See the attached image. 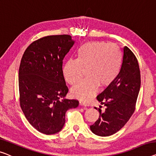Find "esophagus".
<instances>
[{
    "label": "esophagus",
    "mask_w": 156,
    "mask_h": 156,
    "mask_svg": "<svg viewBox=\"0 0 156 156\" xmlns=\"http://www.w3.org/2000/svg\"><path fill=\"white\" fill-rule=\"evenodd\" d=\"M80 105L84 106H88V104H87V103H85V102L83 101H80Z\"/></svg>",
    "instance_id": "34e87169"
}]
</instances>
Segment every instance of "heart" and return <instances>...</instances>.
Returning <instances> with one entry per match:
<instances>
[{
	"instance_id": "heart-1",
	"label": "heart",
	"mask_w": 156,
	"mask_h": 156,
	"mask_svg": "<svg viewBox=\"0 0 156 156\" xmlns=\"http://www.w3.org/2000/svg\"><path fill=\"white\" fill-rule=\"evenodd\" d=\"M121 52L118 47L104 41L83 44L77 51V59L67 60L63 67L65 80L74 85L80 80L83 69L87 78L78 83L71 90L74 98L86 101L97 92L99 86L110 85L120 73Z\"/></svg>"
}]
</instances>
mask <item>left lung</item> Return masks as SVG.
<instances>
[{
    "label": "left lung",
    "instance_id": "8db88e82",
    "mask_svg": "<svg viewBox=\"0 0 156 156\" xmlns=\"http://www.w3.org/2000/svg\"><path fill=\"white\" fill-rule=\"evenodd\" d=\"M141 75L137 59L129 49L123 48L120 73L115 80L97 97L105 109L99 108V117L90 129L96 135L108 136L124 127L135 110L140 90Z\"/></svg>",
    "mask_w": 156,
    "mask_h": 156
}]
</instances>
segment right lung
<instances>
[{
  "instance_id": "obj_1",
  "label": "right lung",
  "mask_w": 156,
  "mask_h": 156,
  "mask_svg": "<svg viewBox=\"0 0 156 156\" xmlns=\"http://www.w3.org/2000/svg\"><path fill=\"white\" fill-rule=\"evenodd\" d=\"M75 41L69 35L48 36L25 50L19 69L21 108L35 129L45 134L61 131L65 114L78 107L76 99H64L66 85L62 64Z\"/></svg>"
}]
</instances>
